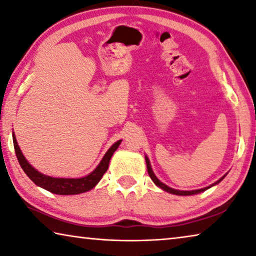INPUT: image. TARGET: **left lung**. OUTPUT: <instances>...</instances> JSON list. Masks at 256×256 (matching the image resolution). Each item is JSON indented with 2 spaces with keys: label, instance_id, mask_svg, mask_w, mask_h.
<instances>
[{
  "label": "left lung",
  "instance_id": "8db88e82",
  "mask_svg": "<svg viewBox=\"0 0 256 256\" xmlns=\"http://www.w3.org/2000/svg\"><path fill=\"white\" fill-rule=\"evenodd\" d=\"M146 170H148V174H149V176H150V178L152 180L154 183L156 185H157V186H159L160 188H162L164 190H166V192H168V193H172V194H175V196H193V194L201 193V192H203V190H208V188H210L211 186H214V185H216V184H218L219 182H222V180L224 178V176H226V175L222 176V178H220L219 180H216V183H214L212 185L208 186V188H204L194 190H174V188H170V186H167L166 184H164L162 182H160V180L157 178V176H156V175L154 174L152 168H151L150 162H149V159H148V157H146Z\"/></svg>",
  "mask_w": 256,
  "mask_h": 256
}]
</instances>
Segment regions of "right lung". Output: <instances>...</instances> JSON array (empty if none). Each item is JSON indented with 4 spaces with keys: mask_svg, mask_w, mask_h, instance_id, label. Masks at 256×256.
<instances>
[{
    "mask_svg": "<svg viewBox=\"0 0 256 256\" xmlns=\"http://www.w3.org/2000/svg\"><path fill=\"white\" fill-rule=\"evenodd\" d=\"M12 136H14V146L16 158H18L21 168H22L29 178L37 186H40V188L50 190V192L54 194H60V196H73V194L88 192V190L94 188L98 184V182L102 180V175L107 172L108 164H110L112 154L115 152V150L118 148L120 142H122V140L115 142L108 149L105 156H104L102 162L96 167V170L90 172L89 175L81 177V178H58V177L56 178V177H50L42 174V172L34 170L32 164L26 160L22 152H21L14 133Z\"/></svg>",
    "mask_w": 256,
    "mask_h": 256,
    "instance_id": "add662e5",
    "label": "right lung"
}]
</instances>
